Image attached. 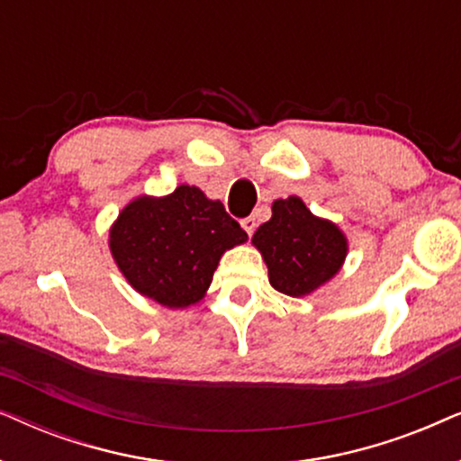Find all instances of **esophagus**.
<instances>
[{
	"label": "esophagus",
	"instance_id": "34e87169",
	"mask_svg": "<svg viewBox=\"0 0 461 461\" xmlns=\"http://www.w3.org/2000/svg\"><path fill=\"white\" fill-rule=\"evenodd\" d=\"M241 226L245 229V232H248V235L251 237V235H254V230H256V218H254V216L243 218V220H241Z\"/></svg>",
	"mask_w": 461,
	"mask_h": 461
}]
</instances>
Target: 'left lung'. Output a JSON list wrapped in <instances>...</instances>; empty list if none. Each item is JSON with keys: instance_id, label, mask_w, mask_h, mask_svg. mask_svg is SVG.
<instances>
[{"instance_id": "8db88e82", "label": "left lung", "mask_w": 461, "mask_h": 461, "mask_svg": "<svg viewBox=\"0 0 461 461\" xmlns=\"http://www.w3.org/2000/svg\"><path fill=\"white\" fill-rule=\"evenodd\" d=\"M251 241L262 251L270 285L294 298L330 281L346 256V239L338 226L314 218L300 197L275 201L273 218Z\"/></svg>"}]
</instances>
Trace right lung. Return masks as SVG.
Listing matches in <instances>:
<instances>
[{
	"instance_id": "obj_1",
	"label": "right lung",
	"mask_w": 461,
	"mask_h": 461,
	"mask_svg": "<svg viewBox=\"0 0 461 461\" xmlns=\"http://www.w3.org/2000/svg\"><path fill=\"white\" fill-rule=\"evenodd\" d=\"M245 239L220 201L182 185L163 199L131 201L113 226L111 251L136 292L185 308L203 298L220 256Z\"/></svg>"
}]
</instances>
